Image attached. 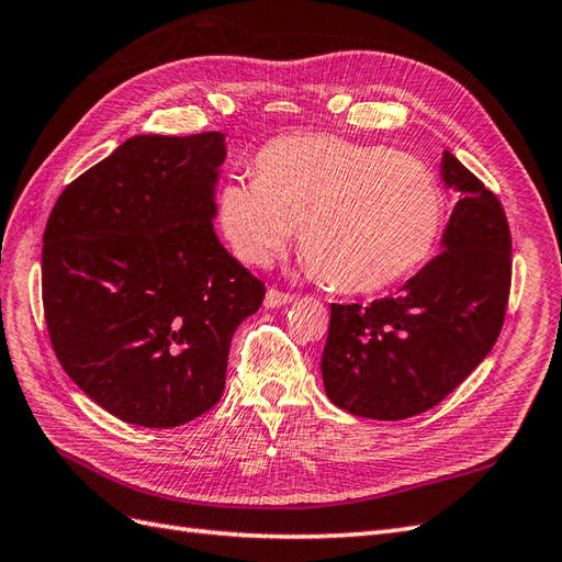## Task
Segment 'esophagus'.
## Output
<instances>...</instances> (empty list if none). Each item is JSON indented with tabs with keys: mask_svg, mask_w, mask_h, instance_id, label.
<instances>
[{
	"mask_svg": "<svg viewBox=\"0 0 562 562\" xmlns=\"http://www.w3.org/2000/svg\"><path fill=\"white\" fill-rule=\"evenodd\" d=\"M293 302V295L285 293V291H279V288H269L267 295H265V307H281V304H288Z\"/></svg>",
	"mask_w": 562,
	"mask_h": 562,
	"instance_id": "1",
	"label": "esophagus"
}]
</instances>
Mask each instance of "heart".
Segmentation results:
<instances>
[{
	"label": "heart",
	"mask_w": 562,
	"mask_h": 562,
	"mask_svg": "<svg viewBox=\"0 0 562 562\" xmlns=\"http://www.w3.org/2000/svg\"><path fill=\"white\" fill-rule=\"evenodd\" d=\"M217 217L236 258L265 265L300 227L316 279L339 293H378L427 262L446 227V194L419 159L337 135H285L232 178Z\"/></svg>",
	"instance_id": "heart-1"
}]
</instances>
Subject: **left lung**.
Returning a JSON list of instances; mask_svg holds the SVG:
<instances>
[{"label":"left lung","mask_w":562,"mask_h":562,"mask_svg":"<svg viewBox=\"0 0 562 562\" xmlns=\"http://www.w3.org/2000/svg\"><path fill=\"white\" fill-rule=\"evenodd\" d=\"M440 178L459 192L443 250L398 295L333 304L321 375L328 398L368 419L438 405L495 347L512 291V232L495 192L443 151Z\"/></svg>","instance_id":"8db88e82"}]
</instances>
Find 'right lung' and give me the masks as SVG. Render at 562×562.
<instances>
[{
  "label": "right lung",
  "mask_w": 562,
  "mask_h": 562,
  "mask_svg": "<svg viewBox=\"0 0 562 562\" xmlns=\"http://www.w3.org/2000/svg\"><path fill=\"white\" fill-rule=\"evenodd\" d=\"M225 135H133L65 187L42 248L50 345L114 417L180 427L220 401L265 283L213 229Z\"/></svg>",
  "instance_id": "add662e5"
}]
</instances>
